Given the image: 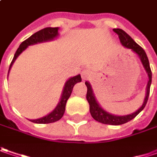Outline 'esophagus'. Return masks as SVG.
Wrapping results in <instances>:
<instances>
[{
  "label": "esophagus",
  "instance_id": "34e87169",
  "mask_svg": "<svg viewBox=\"0 0 157 157\" xmlns=\"http://www.w3.org/2000/svg\"><path fill=\"white\" fill-rule=\"evenodd\" d=\"M91 75H92V74H91V72H90L89 70H88V69H85V70H83V71L82 72V79H84V80L89 79L91 77Z\"/></svg>",
  "mask_w": 157,
  "mask_h": 157
}]
</instances>
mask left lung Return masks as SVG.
Listing matches in <instances>:
<instances>
[{"label": "left lung", "mask_w": 157, "mask_h": 157, "mask_svg": "<svg viewBox=\"0 0 157 157\" xmlns=\"http://www.w3.org/2000/svg\"><path fill=\"white\" fill-rule=\"evenodd\" d=\"M114 32L116 33L118 36H119V39L122 42V44L125 48H130L132 51H134L136 54H137L138 56L140 57L141 59V62L143 63V67L146 69L147 73H148V76H149V82L147 84V93H146V96H145V99L143 101V104L142 107L136 110L135 113L130 114V115H127V116H114V115H111L109 113L106 112L105 110H103L101 108L99 104L97 103V101L95 100V95L93 93V90L92 88L90 86V84L86 82L85 84L87 86V95H86V98L87 101L89 104V111H90V114L92 117L95 119V121L101 122V123H103V124H109V125H121L123 123H126V122L131 121L132 119H134L136 116H137L138 114L143 110L144 109V107L146 106V103L148 101L149 95V90H150V84H151V80H152V72H151V69L149 67V62L148 56L146 55L145 51L143 50V48L141 46H139L136 41L133 40L132 38L128 35L125 31H123L121 29H114Z\"/></svg>", "instance_id": "1"}]
</instances>
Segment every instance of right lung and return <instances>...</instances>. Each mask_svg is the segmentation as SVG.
I'll return each instance as SVG.
<instances>
[{"label": "right lung", "mask_w": 157, "mask_h": 157, "mask_svg": "<svg viewBox=\"0 0 157 157\" xmlns=\"http://www.w3.org/2000/svg\"><path fill=\"white\" fill-rule=\"evenodd\" d=\"M58 29L59 28H45L43 29H41L40 31L35 33L34 35H32L29 38H28L27 40H25L24 41L21 42V44L20 45L18 49L16 50L14 56L11 62V64L9 66V69L8 72L10 70V68L12 67L13 63L15 61V59L19 56V55L21 52L25 50L28 46L32 45V44H35L37 42H42V41H50L52 39H54L55 37H56L58 35ZM82 81L81 75H75L74 77L69 78L67 81V82L65 83L64 89H63V92H62V98L60 102L58 103L57 107L52 111L50 114H48V116L41 117L40 119H36V120H30L31 122H35V123H41V124H45V123H51V122H55L56 121H59L63 116L64 112H65V108H66V103L67 101L69 98V96L72 93L74 86L75 84H76L77 82H80Z\"/></svg>", "instance_id": "right-lung-1"}]
</instances>
